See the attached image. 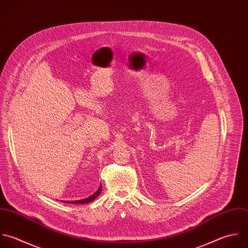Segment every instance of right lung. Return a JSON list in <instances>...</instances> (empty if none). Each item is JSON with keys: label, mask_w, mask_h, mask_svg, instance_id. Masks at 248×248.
Wrapping results in <instances>:
<instances>
[{"label": "right lung", "mask_w": 248, "mask_h": 248, "mask_svg": "<svg viewBox=\"0 0 248 248\" xmlns=\"http://www.w3.org/2000/svg\"><path fill=\"white\" fill-rule=\"evenodd\" d=\"M101 190H102V186H99V188L97 189L96 192H94L92 196L88 197V198H85V199H81V200H77V201H66L65 203H68V204H87V203H90L92 201H93L100 193H101Z\"/></svg>", "instance_id": "right-lung-1"}]
</instances>
